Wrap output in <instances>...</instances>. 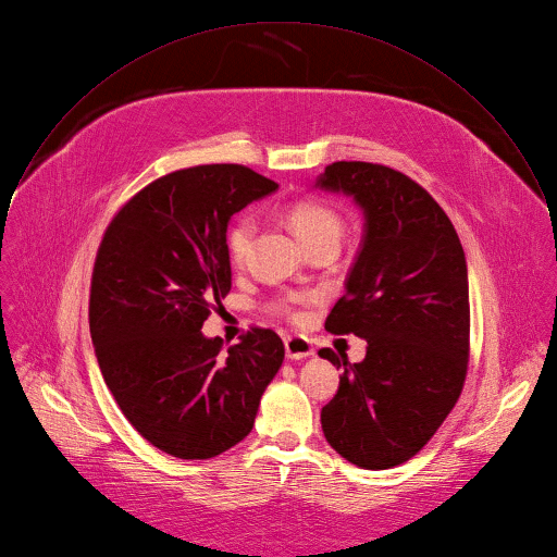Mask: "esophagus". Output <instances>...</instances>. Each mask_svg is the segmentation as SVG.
Listing matches in <instances>:
<instances>
[{"label":"esophagus","mask_w":557,"mask_h":557,"mask_svg":"<svg viewBox=\"0 0 557 557\" xmlns=\"http://www.w3.org/2000/svg\"><path fill=\"white\" fill-rule=\"evenodd\" d=\"M285 352H287V359H294V361H298V359H307V357L315 355V352H313L311 342H309V339H305V337H298V335H294V337H285Z\"/></svg>","instance_id":"1"}]
</instances>
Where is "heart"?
<instances>
[{
  "instance_id": "1",
  "label": "heart",
  "mask_w": 557,
  "mask_h": 557,
  "mask_svg": "<svg viewBox=\"0 0 557 557\" xmlns=\"http://www.w3.org/2000/svg\"><path fill=\"white\" fill-rule=\"evenodd\" d=\"M287 220H289L294 235L298 237V242L305 248L320 244V242L337 244L342 237V231H344L342 218L331 207H326L324 202H318V200L296 202L289 209ZM255 231H257V224L252 218H239L231 226L226 246H228V255L235 263H242L248 257L252 239H255Z\"/></svg>"
}]
</instances>
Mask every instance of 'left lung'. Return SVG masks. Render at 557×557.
<instances>
[{
  "label": "left lung",
  "mask_w": 557,
  "mask_h": 557,
  "mask_svg": "<svg viewBox=\"0 0 557 557\" xmlns=\"http://www.w3.org/2000/svg\"><path fill=\"white\" fill-rule=\"evenodd\" d=\"M318 189L350 196L363 237L346 294L326 331L368 342L344 366L337 394L322 407L326 442L350 463L385 470L413 457L455 407L468 368V270L442 207L409 176L374 163L337 161Z\"/></svg>",
  "instance_id": "8db88e82"
}]
</instances>
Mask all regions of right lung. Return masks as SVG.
I'll return each mask as SVG.
<instances>
[{"instance_id":"add662e5","label":"right lung","mask_w":557,"mask_h":557,"mask_svg":"<svg viewBox=\"0 0 557 557\" xmlns=\"http://www.w3.org/2000/svg\"><path fill=\"white\" fill-rule=\"evenodd\" d=\"M276 189L244 165L178 170L131 198L100 244L89 326L102 376L128 422L174 457L209 459L242 442L283 363L270 329L231 348L202 335L231 292V218Z\"/></svg>"}]
</instances>
